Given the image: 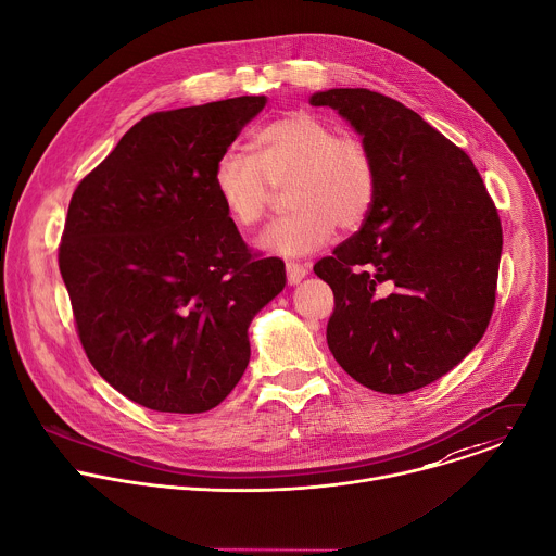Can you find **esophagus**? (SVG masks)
<instances>
[{
  "mask_svg": "<svg viewBox=\"0 0 556 556\" xmlns=\"http://www.w3.org/2000/svg\"><path fill=\"white\" fill-rule=\"evenodd\" d=\"M286 275H288V283H290V286H294V283H299L301 279H305V277H307V268H305V266H301V264L288 262V264H286Z\"/></svg>",
  "mask_w": 556,
  "mask_h": 556,
  "instance_id": "1",
  "label": "esophagus"
}]
</instances>
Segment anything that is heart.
<instances>
[{
    "mask_svg": "<svg viewBox=\"0 0 556 556\" xmlns=\"http://www.w3.org/2000/svg\"><path fill=\"white\" fill-rule=\"evenodd\" d=\"M255 155L226 149L215 163L213 189L237 228L257 226L273 189L286 191L292 211L260 237V247L281 257H303L326 247L334 228L363 224L376 198V163L367 144L312 114L296 112L264 125Z\"/></svg>",
    "mask_w": 556,
    "mask_h": 556,
    "instance_id": "obj_1",
    "label": "heart"
}]
</instances>
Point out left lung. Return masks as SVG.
<instances>
[{
  "instance_id": "1",
  "label": "left lung",
  "mask_w": 556,
  "mask_h": 556,
  "mask_svg": "<svg viewBox=\"0 0 556 556\" xmlns=\"http://www.w3.org/2000/svg\"><path fill=\"white\" fill-rule=\"evenodd\" d=\"M309 105L337 110L361 134L378 178L361 230L314 264L334 292L330 352L374 391H416L462 363L489 328L497 208L470 157L403 103L334 88Z\"/></svg>"
}]
</instances>
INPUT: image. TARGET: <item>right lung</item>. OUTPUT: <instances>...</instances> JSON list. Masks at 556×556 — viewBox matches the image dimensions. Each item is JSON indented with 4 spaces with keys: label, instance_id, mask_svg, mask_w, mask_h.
<instances>
[{
    "label": "right lung",
    "instance_id": "1",
    "mask_svg": "<svg viewBox=\"0 0 556 556\" xmlns=\"http://www.w3.org/2000/svg\"><path fill=\"white\" fill-rule=\"evenodd\" d=\"M237 97L155 112L78 182L59 247L74 324L94 369L165 414L217 407L251 361L253 316L286 286L215 198L217 157L264 110Z\"/></svg>",
    "mask_w": 556,
    "mask_h": 556
}]
</instances>
